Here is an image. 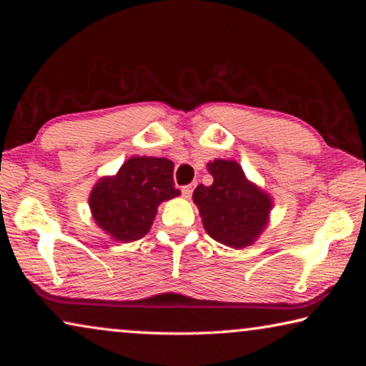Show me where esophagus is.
<instances>
[{"label":"esophagus","instance_id":"esophagus-1","mask_svg":"<svg viewBox=\"0 0 366 366\" xmlns=\"http://www.w3.org/2000/svg\"><path fill=\"white\" fill-rule=\"evenodd\" d=\"M192 192H194V184L184 185V187H182V197L187 198V200H189V198L192 197Z\"/></svg>","mask_w":366,"mask_h":366}]
</instances>
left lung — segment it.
Masks as SVG:
<instances>
[{"label": "left lung", "instance_id": "left-lung-1", "mask_svg": "<svg viewBox=\"0 0 366 366\" xmlns=\"http://www.w3.org/2000/svg\"><path fill=\"white\" fill-rule=\"evenodd\" d=\"M207 169L213 184H200L192 195L207 234L232 249L252 245L269 224L271 195L252 182L235 159L216 158Z\"/></svg>", "mask_w": 366, "mask_h": 366}]
</instances>
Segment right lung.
I'll return each mask as SVG.
<instances>
[{
    "label": "right lung",
    "instance_id": "add662e5",
    "mask_svg": "<svg viewBox=\"0 0 366 366\" xmlns=\"http://www.w3.org/2000/svg\"><path fill=\"white\" fill-rule=\"evenodd\" d=\"M168 158L131 157L114 176L98 179L90 192L92 218L116 242L139 240L150 231L158 207L181 195Z\"/></svg>",
    "mask_w": 366,
    "mask_h": 366
}]
</instances>
